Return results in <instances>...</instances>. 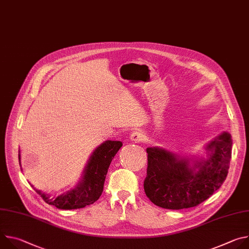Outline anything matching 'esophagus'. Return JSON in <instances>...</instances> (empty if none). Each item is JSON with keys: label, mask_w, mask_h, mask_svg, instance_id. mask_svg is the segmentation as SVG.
Here are the masks:
<instances>
[{"label": "esophagus", "mask_w": 249, "mask_h": 249, "mask_svg": "<svg viewBox=\"0 0 249 249\" xmlns=\"http://www.w3.org/2000/svg\"><path fill=\"white\" fill-rule=\"evenodd\" d=\"M130 140L134 142V143H140V142L144 140V135L140 131H135L130 135Z\"/></svg>", "instance_id": "1"}]
</instances>
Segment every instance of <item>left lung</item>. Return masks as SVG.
I'll use <instances>...</instances> for the list:
<instances>
[{"mask_svg":"<svg viewBox=\"0 0 249 249\" xmlns=\"http://www.w3.org/2000/svg\"><path fill=\"white\" fill-rule=\"evenodd\" d=\"M231 146V134L223 132L206 146L207 160H191L163 148H148V169L144 181L147 197L164 209L181 210L198 206L226 180Z\"/></svg>","mask_w":249,"mask_h":249,"instance_id":"8db88e82","label":"left lung"}]
</instances>
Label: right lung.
<instances>
[{
  "mask_svg": "<svg viewBox=\"0 0 249 249\" xmlns=\"http://www.w3.org/2000/svg\"><path fill=\"white\" fill-rule=\"evenodd\" d=\"M122 147V142L107 140L99 145L91 154L88 164L83 172V178L74 189H71L57 197L50 198L49 195L35 189L42 199L49 205L62 210L81 209L93 204L103 191V184L108 167ZM20 164V155L18 154Z\"/></svg>",
  "mask_w": 249,
  "mask_h": 249,
  "instance_id": "obj_1",
  "label": "right lung"
}]
</instances>
